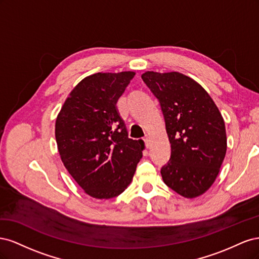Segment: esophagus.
<instances>
[{
  "label": "esophagus",
  "mask_w": 259,
  "mask_h": 259,
  "mask_svg": "<svg viewBox=\"0 0 259 259\" xmlns=\"http://www.w3.org/2000/svg\"><path fill=\"white\" fill-rule=\"evenodd\" d=\"M144 142H145V145H146V147H149V144H150V138H149L148 136H147V137H145Z\"/></svg>",
  "instance_id": "34e87169"
}]
</instances>
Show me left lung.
Instances as JSON below:
<instances>
[{
	"mask_svg": "<svg viewBox=\"0 0 259 259\" xmlns=\"http://www.w3.org/2000/svg\"><path fill=\"white\" fill-rule=\"evenodd\" d=\"M159 99L170 144V158L161 168L171 190L192 199L213 185L227 151L223 116L202 86L179 72L142 74Z\"/></svg>",
	"mask_w": 259,
	"mask_h": 259,
	"instance_id": "obj_1",
	"label": "left lung"
}]
</instances>
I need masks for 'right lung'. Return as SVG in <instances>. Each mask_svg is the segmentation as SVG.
Segmentation results:
<instances>
[{
	"label": "right lung",
	"instance_id": "obj_1",
	"mask_svg": "<svg viewBox=\"0 0 259 259\" xmlns=\"http://www.w3.org/2000/svg\"><path fill=\"white\" fill-rule=\"evenodd\" d=\"M135 72H98L69 94L57 115L55 137L60 158L82 189L111 199L131 184L144 142L128 138L116 103Z\"/></svg>",
	"mask_w": 259,
	"mask_h": 259
}]
</instances>
